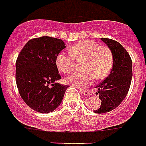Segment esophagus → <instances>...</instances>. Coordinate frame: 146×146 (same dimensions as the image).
I'll list each match as a JSON object with an SVG mask.
<instances>
[{"label": "esophagus", "instance_id": "obj_1", "mask_svg": "<svg viewBox=\"0 0 146 146\" xmlns=\"http://www.w3.org/2000/svg\"><path fill=\"white\" fill-rule=\"evenodd\" d=\"M81 93L84 94V95H90V91L88 90H81Z\"/></svg>", "mask_w": 146, "mask_h": 146}]
</instances>
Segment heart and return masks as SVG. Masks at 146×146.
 <instances>
[{
  "instance_id": "obj_1",
  "label": "heart",
  "mask_w": 146,
  "mask_h": 146,
  "mask_svg": "<svg viewBox=\"0 0 146 146\" xmlns=\"http://www.w3.org/2000/svg\"><path fill=\"white\" fill-rule=\"evenodd\" d=\"M70 55L58 54L56 59L57 68L64 74L73 71L76 61L84 60L82 64V71L73 73L67 79V82L78 87H84L93 82L94 78H105L113 67L112 52L107 46L99 45L93 40H83L71 46Z\"/></svg>"
}]
</instances>
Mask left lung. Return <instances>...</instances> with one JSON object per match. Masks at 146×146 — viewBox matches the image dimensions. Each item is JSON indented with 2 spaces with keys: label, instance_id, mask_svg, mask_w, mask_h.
Here are the masks:
<instances>
[{
  "label": "left lung",
  "instance_id": "left-lung-1",
  "mask_svg": "<svg viewBox=\"0 0 146 146\" xmlns=\"http://www.w3.org/2000/svg\"><path fill=\"white\" fill-rule=\"evenodd\" d=\"M112 52L114 57L111 71L98 86V98L101 105L95 113L109 112L123 102L128 94L133 77L132 59L120 43L108 38H101Z\"/></svg>",
  "mask_w": 146,
  "mask_h": 146
}]
</instances>
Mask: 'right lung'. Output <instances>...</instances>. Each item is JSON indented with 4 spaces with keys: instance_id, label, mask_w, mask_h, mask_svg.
Here are the masks:
<instances>
[{
    "instance_id": "add662e5",
    "label": "right lung",
    "mask_w": 146,
    "mask_h": 146,
    "mask_svg": "<svg viewBox=\"0 0 146 146\" xmlns=\"http://www.w3.org/2000/svg\"><path fill=\"white\" fill-rule=\"evenodd\" d=\"M64 48L63 40L43 36L29 40L18 55L15 76L18 92L35 111L49 113L62 102L68 86L56 82L61 77L56 59Z\"/></svg>"
}]
</instances>
